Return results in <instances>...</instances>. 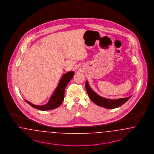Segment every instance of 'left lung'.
I'll list each match as a JSON object with an SVG mask.
<instances>
[{"instance_id":"obj_1","label":"left lung","mask_w":154,"mask_h":154,"mask_svg":"<svg viewBox=\"0 0 154 154\" xmlns=\"http://www.w3.org/2000/svg\"><path fill=\"white\" fill-rule=\"evenodd\" d=\"M86 88L87 90V94L94 103L97 105L100 106L101 107H105L106 109H114L117 107H120L124 104L127 101L131 96L127 98H123L117 100H111L107 99L103 97H102L95 93L94 91L91 88L90 86L88 85V81L86 82Z\"/></svg>"}]
</instances>
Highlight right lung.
I'll return each instance as SVG.
<instances>
[{
    "label": "right lung",
    "instance_id": "right-lung-1",
    "mask_svg": "<svg viewBox=\"0 0 154 154\" xmlns=\"http://www.w3.org/2000/svg\"><path fill=\"white\" fill-rule=\"evenodd\" d=\"M74 72L70 71L66 74H64L61 79L59 81L58 86L54 91V94L50 98V100L47 104L44 105H33L30 102L25 100L27 103L31 106L40 110H52L55 108L60 106V105L63 103L64 98V91L69 82L73 78Z\"/></svg>",
    "mask_w": 154,
    "mask_h": 154
}]
</instances>
